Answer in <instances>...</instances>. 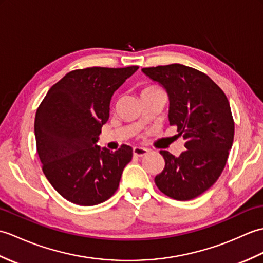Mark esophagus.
<instances>
[{
    "label": "esophagus",
    "instance_id": "obj_1",
    "mask_svg": "<svg viewBox=\"0 0 263 263\" xmlns=\"http://www.w3.org/2000/svg\"><path fill=\"white\" fill-rule=\"evenodd\" d=\"M148 153H149V150L146 148H142V147L133 148V155H135L136 157H142V156H146Z\"/></svg>",
    "mask_w": 263,
    "mask_h": 263
}]
</instances>
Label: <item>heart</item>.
Listing matches in <instances>:
<instances>
[{
	"label": "heart",
	"mask_w": 263,
	"mask_h": 263,
	"mask_svg": "<svg viewBox=\"0 0 263 263\" xmlns=\"http://www.w3.org/2000/svg\"><path fill=\"white\" fill-rule=\"evenodd\" d=\"M153 88H154V87H147V88H144L142 91H144V90H148V89H153Z\"/></svg>",
	"instance_id": "1"
}]
</instances>
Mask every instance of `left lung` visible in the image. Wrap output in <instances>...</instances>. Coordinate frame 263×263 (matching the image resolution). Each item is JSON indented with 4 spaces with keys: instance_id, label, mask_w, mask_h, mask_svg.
I'll return each instance as SVG.
<instances>
[{
    "instance_id": "obj_1",
    "label": "left lung",
    "mask_w": 263,
    "mask_h": 263,
    "mask_svg": "<svg viewBox=\"0 0 263 263\" xmlns=\"http://www.w3.org/2000/svg\"><path fill=\"white\" fill-rule=\"evenodd\" d=\"M170 98L168 120L186 148L178 157L160 150L163 172L155 183L167 197L186 201L214 185L226 165L234 140V120L224 91L210 78L182 64L143 68Z\"/></svg>"
}]
</instances>
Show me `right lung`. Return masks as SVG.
I'll list each match as a JSON object with an SVG mask.
<instances>
[{"label":"right lung","instance_id":"add662e5","mask_svg":"<svg viewBox=\"0 0 263 263\" xmlns=\"http://www.w3.org/2000/svg\"><path fill=\"white\" fill-rule=\"evenodd\" d=\"M139 69L87 68L66 73L49 89L35 117L37 153L43 172L64 199L96 205L119 187L133 150L97 146L108 121L113 93Z\"/></svg>","mask_w":263,"mask_h":263}]
</instances>
